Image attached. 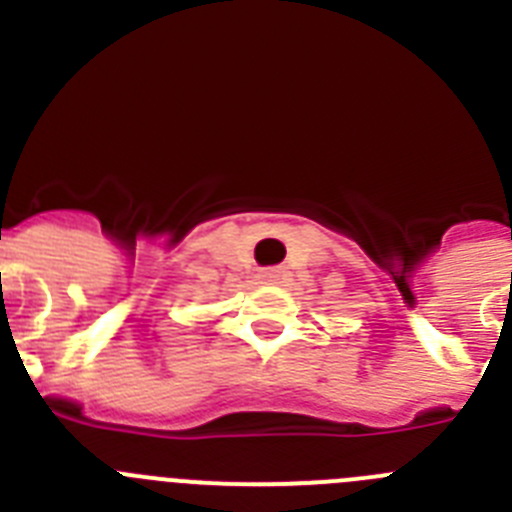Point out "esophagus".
Wrapping results in <instances>:
<instances>
[{"instance_id":"1","label":"esophagus","mask_w":512,"mask_h":512,"mask_svg":"<svg viewBox=\"0 0 512 512\" xmlns=\"http://www.w3.org/2000/svg\"><path fill=\"white\" fill-rule=\"evenodd\" d=\"M284 279H287V269H282V266H269V269L259 271L261 284H282Z\"/></svg>"}]
</instances>
